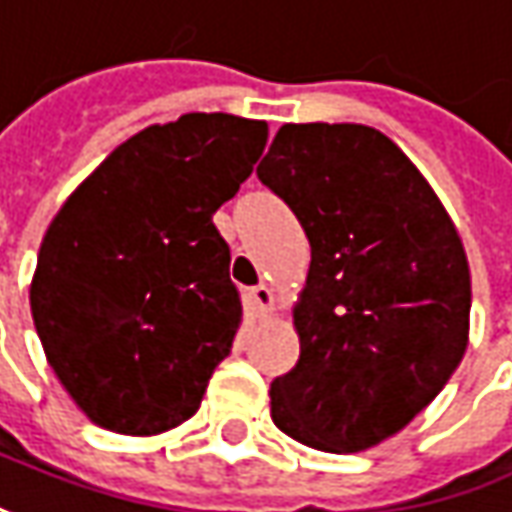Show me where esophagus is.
I'll list each match as a JSON object with an SVG mask.
<instances>
[{
    "label": "esophagus",
    "instance_id": "1",
    "mask_svg": "<svg viewBox=\"0 0 512 512\" xmlns=\"http://www.w3.org/2000/svg\"><path fill=\"white\" fill-rule=\"evenodd\" d=\"M247 296H250V305L256 308L259 317H268L270 311H273V299H276V296H273V291H270L265 282L256 285V288H250V294Z\"/></svg>",
    "mask_w": 512,
    "mask_h": 512
}]
</instances>
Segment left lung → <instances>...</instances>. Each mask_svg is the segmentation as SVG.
Listing matches in <instances>:
<instances>
[{
  "instance_id": "8db88e82",
  "label": "left lung",
  "mask_w": 512,
  "mask_h": 512,
  "mask_svg": "<svg viewBox=\"0 0 512 512\" xmlns=\"http://www.w3.org/2000/svg\"><path fill=\"white\" fill-rule=\"evenodd\" d=\"M256 175L311 242L294 305L299 360L270 383V418L320 452L377 447L467 351L461 236L421 169L371 126L285 123Z\"/></svg>"
}]
</instances>
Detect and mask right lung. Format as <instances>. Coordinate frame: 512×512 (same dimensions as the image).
Instances as JSON below:
<instances>
[{
    "label": "right lung",
    "mask_w": 512,
    "mask_h": 512,
    "mask_svg": "<svg viewBox=\"0 0 512 512\" xmlns=\"http://www.w3.org/2000/svg\"><path fill=\"white\" fill-rule=\"evenodd\" d=\"M265 143V120L224 112L146 126L51 218L31 314L51 369L91 423L149 438L198 412L242 325L213 213Z\"/></svg>",
    "instance_id": "obj_1"
}]
</instances>
